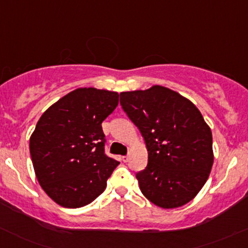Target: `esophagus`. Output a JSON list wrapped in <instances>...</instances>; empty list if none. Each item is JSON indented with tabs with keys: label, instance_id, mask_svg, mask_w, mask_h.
Masks as SVG:
<instances>
[{
	"label": "esophagus",
	"instance_id": "obj_1",
	"mask_svg": "<svg viewBox=\"0 0 248 248\" xmlns=\"http://www.w3.org/2000/svg\"><path fill=\"white\" fill-rule=\"evenodd\" d=\"M122 161H124V163H127V162L129 161V156H124L122 157Z\"/></svg>",
	"mask_w": 248,
	"mask_h": 248
}]
</instances>
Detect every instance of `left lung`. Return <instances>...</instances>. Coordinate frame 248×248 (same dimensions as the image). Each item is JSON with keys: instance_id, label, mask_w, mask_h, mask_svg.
<instances>
[{"instance_id": "8db88e82", "label": "left lung", "mask_w": 248, "mask_h": 248, "mask_svg": "<svg viewBox=\"0 0 248 248\" xmlns=\"http://www.w3.org/2000/svg\"><path fill=\"white\" fill-rule=\"evenodd\" d=\"M120 104L139 128L147 166L137 172L141 193L162 209L191 202L214 164L212 133L189 99L164 86L120 93Z\"/></svg>"}]
</instances>
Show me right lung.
Masks as SVG:
<instances>
[{
	"label": "right lung",
	"instance_id": "right-lung-1",
	"mask_svg": "<svg viewBox=\"0 0 248 248\" xmlns=\"http://www.w3.org/2000/svg\"><path fill=\"white\" fill-rule=\"evenodd\" d=\"M119 93L94 87L69 92L47 108L30 138V154L44 192L63 207L85 206L107 187L120 164L104 154L102 122Z\"/></svg>",
	"mask_w": 248,
	"mask_h": 248
}]
</instances>
